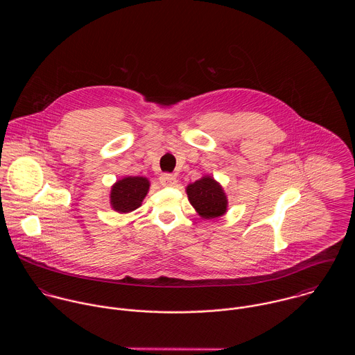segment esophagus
Instances as JSON below:
<instances>
[{
    "label": "esophagus",
    "instance_id": "34e87169",
    "mask_svg": "<svg viewBox=\"0 0 355 355\" xmlns=\"http://www.w3.org/2000/svg\"><path fill=\"white\" fill-rule=\"evenodd\" d=\"M159 182H161L162 186L169 187V186H173L176 183V176L173 173H162L159 176Z\"/></svg>",
    "mask_w": 355,
    "mask_h": 355
}]
</instances>
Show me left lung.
I'll return each mask as SVG.
<instances>
[{
    "instance_id": "left-lung-1",
    "label": "left lung",
    "mask_w": 355,
    "mask_h": 355,
    "mask_svg": "<svg viewBox=\"0 0 355 355\" xmlns=\"http://www.w3.org/2000/svg\"><path fill=\"white\" fill-rule=\"evenodd\" d=\"M187 196L203 218H216L227 210V197L221 186L210 176L187 186Z\"/></svg>"
}]
</instances>
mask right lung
I'll list each match as a JSON object with an SVG mask.
<instances>
[{
  "label": "right lung",
  "mask_w": 355,
  "mask_h": 355,
  "mask_svg": "<svg viewBox=\"0 0 355 355\" xmlns=\"http://www.w3.org/2000/svg\"><path fill=\"white\" fill-rule=\"evenodd\" d=\"M149 180L141 176L124 178L112 187L110 205L119 213H128L141 206L149 191Z\"/></svg>",
  "instance_id": "1"
}]
</instances>
